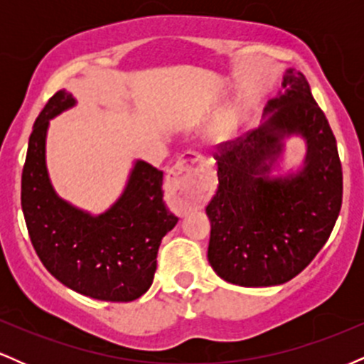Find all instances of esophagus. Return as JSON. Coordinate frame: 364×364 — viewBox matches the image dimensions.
<instances>
[{
	"label": "esophagus",
	"instance_id": "obj_1",
	"mask_svg": "<svg viewBox=\"0 0 364 364\" xmlns=\"http://www.w3.org/2000/svg\"><path fill=\"white\" fill-rule=\"evenodd\" d=\"M190 162H193V159L181 157L168 173V188L171 193L176 195V203L181 210L198 207L203 196L198 171L191 168Z\"/></svg>",
	"mask_w": 364,
	"mask_h": 364
}]
</instances>
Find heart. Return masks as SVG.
Instances as JSON below:
<instances>
[{"instance_id": "heart-1", "label": "heart", "mask_w": 364, "mask_h": 364, "mask_svg": "<svg viewBox=\"0 0 364 364\" xmlns=\"http://www.w3.org/2000/svg\"><path fill=\"white\" fill-rule=\"evenodd\" d=\"M220 135H223V136H224V135H228V128H224V129H223V133H220Z\"/></svg>"}]
</instances>
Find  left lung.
<instances>
[{"label":"left lung","instance_id":"1","mask_svg":"<svg viewBox=\"0 0 364 364\" xmlns=\"http://www.w3.org/2000/svg\"><path fill=\"white\" fill-rule=\"evenodd\" d=\"M270 116L246 136L219 145V186L208 202V262L224 281L269 287L303 272L327 243L342 205L337 141L303 73L289 68ZM307 140L305 168L270 178L284 136Z\"/></svg>","mask_w":364,"mask_h":364}]
</instances>
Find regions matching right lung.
<instances>
[{"mask_svg": "<svg viewBox=\"0 0 364 364\" xmlns=\"http://www.w3.org/2000/svg\"><path fill=\"white\" fill-rule=\"evenodd\" d=\"M75 99L58 90L37 116L22 171V210L37 257L70 289L101 301L128 303L152 286L157 252L178 223L162 191V171L136 161L118 202L90 215L54 193L46 168L49 119Z\"/></svg>", "mask_w": 364, "mask_h": 364, "instance_id": "1", "label": "right lung"}]
</instances>
